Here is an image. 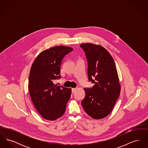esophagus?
Wrapping results in <instances>:
<instances>
[{
	"mask_svg": "<svg viewBox=\"0 0 148 148\" xmlns=\"http://www.w3.org/2000/svg\"><path fill=\"white\" fill-rule=\"evenodd\" d=\"M76 90H77V88H72V89H71L72 92H73H73H74L76 91Z\"/></svg>",
	"mask_w": 148,
	"mask_h": 148,
	"instance_id": "34e87169",
	"label": "esophagus"
}]
</instances>
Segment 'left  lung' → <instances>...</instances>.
<instances>
[{"label": "left lung", "instance_id": "obj_1", "mask_svg": "<svg viewBox=\"0 0 148 148\" xmlns=\"http://www.w3.org/2000/svg\"><path fill=\"white\" fill-rule=\"evenodd\" d=\"M80 46L87 59L89 80L95 84L92 88H84L85 97L82 106L92 118L101 119L110 113L119 97L121 86L116 65L103 47L92 43Z\"/></svg>", "mask_w": 148, "mask_h": 148}]
</instances>
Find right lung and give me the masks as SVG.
Masks as SVG:
<instances>
[{"instance_id":"add662e5","label":"right lung","mask_w":148,"mask_h":148,"mask_svg":"<svg viewBox=\"0 0 148 148\" xmlns=\"http://www.w3.org/2000/svg\"><path fill=\"white\" fill-rule=\"evenodd\" d=\"M73 50L63 45L44 50L31 66L29 92L35 109L45 119H58L65 112L71 89L55 84L54 81L60 77V65L64 57Z\"/></svg>"}]
</instances>
